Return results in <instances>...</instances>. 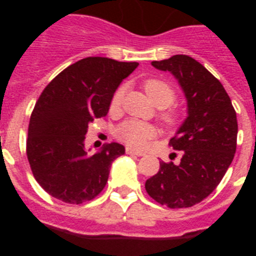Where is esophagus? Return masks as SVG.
Returning <instances> with one entry per match:
<instances>
[{"label":"esophagus","mask_w":256,"mask_h":256,"mask_svg":"<svg viewBox=\"0 0 256 256\" xmlns=\"http://www.w3.org/2000/svg\"><path fill=\"white\" fill-rule=\"evenodd\" d=\"M126 152L128 154V155H136V156H144V154L141 152V151H137V150H134V148H126Z\"/></svg>","instance_id":"34e87169"}]
</instances>
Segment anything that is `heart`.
Returning <instances> with one entry per match:
<instances>
[{"label": "heart", "instance_id": "heart-1", "mask_svg": "<svg viewBox=\"0 0 256 256\" xmlns=\"http://www.w3.org/2000/svg\"><path fill=\"white\" fill-rule=\"evenodd\" d=\"M144 92L148 94V98L155 104L158 108H162L170 105L176 98V92L173 87L168 82L162 80V79H148L144 83ZM126 87L120 86L116 88L112 97L110 106L112 108H116L120 105L123 100ZM162 120L165 123L172 124L176 120V114L172 112H164L162 115ZM116 134L120 140H123L126 144H130L133 148H144L148 144V140H151L156 134V128L148 123H144L140 120H126L122 123L116 128Z\"/></svg>", "mask_w": 256, "mask_h": 256}]
</instances>
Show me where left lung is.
<instances>
[{
	"instance_id": "obj_1",
	"label": "left lung",
	"mask_w": 256,
	"mask_h": 256,
	"mask_svg": "<svg viewBox=\"0 0 256 256\" xmlns=\"http://www.w3.org/2000/svg\"><path fill=\"white\" fill-rule=\"evenodd\" d=\"M178 80L187 102V116L169 144L182 151L180 164L160 162L159 172L144 188L159 204L190 208L212 194L236 152L237 118L230 96L216 76L195 58L174 55L152 61Z\"/></svg>"
}]
</instances>
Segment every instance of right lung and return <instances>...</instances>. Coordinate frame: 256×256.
Returning a JSON list of instances; mask_svg holds the SVG:
<instances>
[{"instance_id": "right-lung-1", "label": "right lung", "mask_w": 256, "mask_h": 256, "mask_svg": "<svg viewBox=\"0 0 256 256\" xmlns=\"http://www.w3.org/2000/svg\"><path fill=\"white\" fill-rule=\"evenodd\" d=\"M138 62L86 58L64 69L44 90L30 115L26 156L36 180L52 198L82 204L108 182L112 164L126 152L112 142L90 155L88 124L108 114L112 97Z\"/></svg>"}]
</instances>
